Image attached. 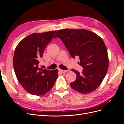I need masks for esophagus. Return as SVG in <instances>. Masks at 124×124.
<instances>
[{"instance_id":"34e87169","label":"esophagus","mask_w":124,"mask_h":124,"mask_svg":"<svg viewBox=\"0 0 124 124\" xmlns=\"http://www.w3.org/2000/svg\"><path fill=\"white\" fill-rule=\"evenodd\" d=\"M59 70L60 71H61V72H62V73H65V72H68V70H62V69H59Z\"/></svg>"}]
</instances>
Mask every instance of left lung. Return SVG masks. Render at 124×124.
<instances>
[{
	"mask_svg": "<svg viewBox=\"0 0 124 124\" xmlns=\"http://www.w3.org/2000/svg\"><path fill=\"white\" fill-rule=\"evenodd\" d=\"M57 37L65 44L71 57H79L78 63L83 68L82 73L72 69L77 74V78L70 83L71 87L82 93L95 91L102 83L108 67L107 49L103 40L86 29L58 30L54 38Z\"/></svg>",
	"mask_w": 124,
	"mask_h": 124,
	"instance_id": "obj_1",
	"label": "left lung"
}]
</instances>
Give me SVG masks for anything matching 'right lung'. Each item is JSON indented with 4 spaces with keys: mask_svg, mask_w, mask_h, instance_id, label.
I'll return each mask as SVG.
<instances>
[{
    "mask_svg": "<svg viewBox=\"0 0 124 124\" xmlns=\"http://www.w3.org/2000/svg\"><path fill=\"white\" fill-rule=\"evenodd\" d=\"M56 31L32 33L21 41L15 49V73L23 87L33 95H43L50 91L58 77L57 69L50 70L38 67L39 59Z\"/></svg>",
    "mask_w": 124,
    "mask_h": 124,
    "instance_id": "obj_1",
    "label": "right lung"
}]
</instances>
